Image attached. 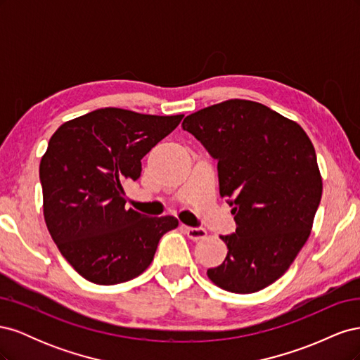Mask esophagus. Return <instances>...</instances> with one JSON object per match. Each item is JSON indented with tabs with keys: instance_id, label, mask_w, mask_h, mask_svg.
Masks as SVG:
<instances>
[{
	"instance_id": "esophagus-1",
	"label": "esophagus",
	"mask_w": 360,
	"mask_h": 360,
	"mask_svg": "<svg viewBox=\"0 0 360 360\" xmlns=\"http://www.w3.org/2000/svg\"><path fill=\"white\" fill-rule=\"evenodd\" d=\"M183 230L184 233H186V236L191 238V240H202V238H205L207 236V231L204 230V228H192V226H184L183 225Z\"/></svg>"
}]
</instances>
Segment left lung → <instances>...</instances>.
Here are the masks:
<instances>
[{
	"instance_id": "obj_1",
	"label": "left lung",
	"mask_w": 360,
	"mask_h": 360,
	"mask_svg": "<svg viewBox=\"0 0 360 360\" xmlns=\"http://www.w3.org/2000/svg\"><path fill=\"white\" fill-rule=\"evenodd\" d=\"M181 127L217 159L219 195L236 233L221 236L224 263L207 270L219 288L249 294L274 284L312 230L323 180L307 132L258 102L230 99L188 115Z\"/></svg>"
}]
</instances>
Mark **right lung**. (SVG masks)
<instances>
[{"mask_svg":"<svg viewBox=\"0 0 360 360\" xmlns=\"http://www.w3.org/2000/svg\"><path fill=\"white\" fill-rule=\"evenodd\" d=\"M102 108L63 123L40 160L43 216L61 255L86 281L114 285L151 264L174 216L126 209L124 183L141 176V159L181 122Z\"/></svg>","mask_w":360,"mask_h":360,"instance_id":"add662e5","label":"right lung"}]
</instances>
